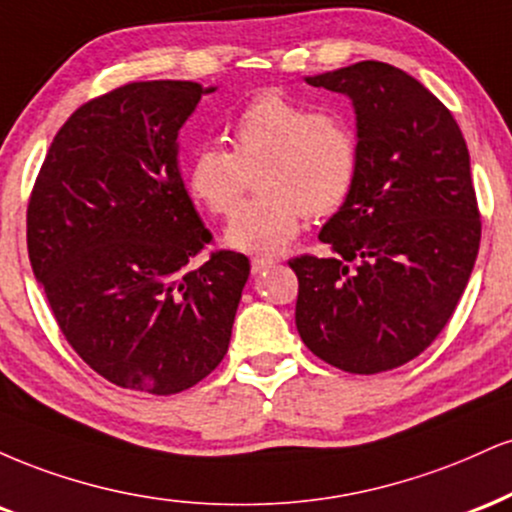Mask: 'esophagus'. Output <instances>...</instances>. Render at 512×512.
Masks as SVG:
<instances>
[{
    "instance_id": "esophagus-1",
    "label": "esophagus",
    "mask_w": 512,
    "mask_h": 512,
    "mask_svg": "<svg viewBox=\"0 0 512 512\" xmlns=\"http://www.w3.org/2000/svg\"><path fill=\"white\" fill-rule=\"evenodd\" d=\"M273 263L275 261L270 256H254V258H251V270H254V273H261V270L273 266Z\"/></svg>"
}]
</instances>
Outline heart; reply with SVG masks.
Listing matches in <instances>:
<instances>
[{"instance_id":"1","label":"heart","mask_w":512,"mask_h":512,"mask_svg":"<svg viewBox=\"0 0 512 512\" xmlns=\"http://www.w3.org/2000/svg\"><path fill=\"white\" fill-rule=\"evenodd\" d=\"M230 150L203 146L191 158L186 189L215 218H230L250 177L259 196L234 214L232 249L280 251L306 218L345 206L359 167L357 131L335 110H306L280 93H261L232 119Z\"/></svg>"}]
</instances>
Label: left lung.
<instances>
[{"mask_svg":"<svg viewBox=\"0 0 512 512\" xmlns=\"http://www.w3.org/2000/svg\"><path fill=\"white\" fill-rule=\"evenodd\" d=\"M357 112L352 194L323 225L328 258L297 256V330L318 359L381 374L419 357L453 316L482 239L470 153L453 114L402 69L357 62L306 78Z\"/></svg>","mask_w":512,"mask_h":512,"instance_id":"obj_1","label":"left lung"}]
</instances>
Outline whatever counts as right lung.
<instances>
[{
    "mask_svg": "<svg viewBox=\"0 0 512 512\" xmlns=\"http://www.w3.org/2000/svg\"><path fill=\"white\" fill-rule=\"evenodd\" d=\"M203 90L134 81L83 102L54 136L30 191L26 237L59 330L119 388L174 395L222 362L249 258L210 251L177 165Z\"/></svg>",
    "mask_w": 512,
    "mask_h": 512,
    "instance_id": "right-lung-1",
    "label": "right lung"
}]
</instances>
